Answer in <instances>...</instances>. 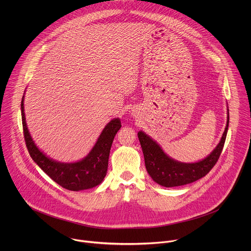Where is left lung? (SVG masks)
<instances>
[{
	"label": "left lung",
	"instance_id": "1",
	"mask_svg": "<svg viewBox=\"0 0 251 251\" xmlns=\"http://www.w3.org/2000/svg\"><path fill=\"white\" fill-rule=\"evenodd\" d=\"M228 126L229 113L227 125L220 142L209 156L196 163H181L170 158L151 138L142 131H139L138 138L142 147L148 173L155 182L165 187L183 185L203 178L213 169L221 154Z\"/></svg>",
	"mask_w": 251,
	"mask_h": 251
}]
</instances>
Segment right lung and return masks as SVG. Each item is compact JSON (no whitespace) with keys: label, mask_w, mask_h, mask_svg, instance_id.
<instances>
[{"label":"right lung","mask_w":251,"mask_h":251,"mask_svg":"<svg viewBox=\"0 0 251 251\" xmlns=\"http://www.w3.org/2000/svg\"><path fill=\"white\" fill-rule=\"evenodd\" d=\"M23 100L24 96L21 101L24 139L29 153L36 164L54 181L69 190L78 191L100 184L106 176L111 146L122 126L121 121L114 119L108 124L91 152L84 159L75 163H61L47 157L34 143L26 125Z\"/></svg>","instance_id":"add662e5"}]
</instances>
